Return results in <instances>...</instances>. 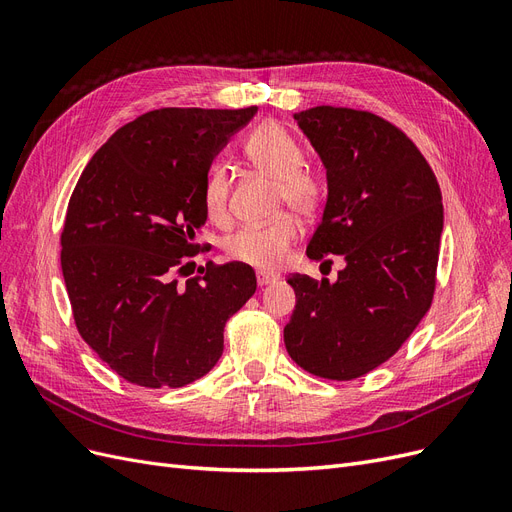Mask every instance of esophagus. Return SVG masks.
Segmentation results:
<instances>
[{
	"mask_svg": "<svg viewBox=\"0 0 512 512\" xmlns=\"http://www.w3.org/2000/svg\"><path fill=\"white\" fill-rule=\"evenodd\" d=\"M277 280L275 275H271V273H265V271H258L256 273V282H258V286L262 288V286H269V284H273Z\"/></svg>",
	"mask_w": 512,
	"mask_h": 512,
	"instance_id": "obj_1",
	"label": "esophagus"
}]
</instances>
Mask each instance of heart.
<instances>
[{
    "mask_svg": "<svg viewBox=\"0 0 512 512\" xmlns=\"http://www.w3.org/2000/svg\"><path fill=\"white\" fill-rule=\"evenodd\" d=\"M245 158L265 177L277 181V200L288 205L301 218H312L327 198V181L318 170L303 166V149L280 123L267 121L245 141ZM230 177L224 164H213L205 179V209L209 218L222 220L228 209ZM301 224L292 215H282L265 226H247L226 241L232 260L256 269H277L284 262L290 245L297 241Z\"/></svg>",
    "mask_w": 512,
    "mask_h": 512,
    "instance_id": "obj_1",
    "label": "heart"
}]
</instances>
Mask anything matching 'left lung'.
Instances as JSON below:
<instances>
[{"instance_id":"obj_1","label":"left lung","mask_w":512,"mask_h":512,"mask_svg":"<svg viewBox=\"0 0 512 512\" xmlns=\"http://www.w3.org/2000/svg\"><path fill=\"white\" fill-rule=\"evenodd\" d=\"M327 170V203L307 258L342 256L337 280L290 275L297 305L284 327L290 359L329 380L376 369L427 314L436 286L442 194L410 138L365 111L294 113Z\"/></svg>"}]
</instances>
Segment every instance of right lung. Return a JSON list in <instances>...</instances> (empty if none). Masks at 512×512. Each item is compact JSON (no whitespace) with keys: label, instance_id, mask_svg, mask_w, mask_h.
I'll use <instances>...</instances> for the list:
<instances>
[{"label":"right lung","instance_id":"obj_1","mask_svg":"<svg viewBox=\"0 0 512 512\" xmlns=\"http://www.w3.org/2000/svg\"><path fill=\"white\" fill-rule=\"evenodd\" d=\"M256 111L145 113L108 138L76 183L61 232L74 320L132 384L179 389L209 374L224 352L226 320L256 292L243 262L207 265L183 286L173 277L198 252L211 164Z\"/></svg>","mask_w":512,"mask_h":512}]
</instances>
